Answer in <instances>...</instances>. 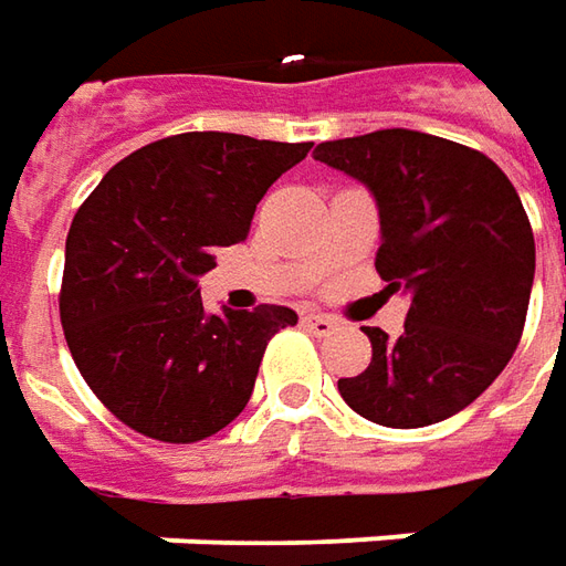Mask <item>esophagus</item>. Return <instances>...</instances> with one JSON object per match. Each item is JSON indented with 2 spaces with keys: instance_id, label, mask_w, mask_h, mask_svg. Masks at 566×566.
<instances>
[{
  "instance_id": "1",
  "label": "esophagus",
  "mask_w": 566,
  "mask_h": 566,
  "mask_svg": "<svg viewBox=\"0 0 566 566\" xmlns=\"http://www.w3.org/2000/svg\"><path fill=\"white\" fill-rule=\"evenodd\" d=\"M302 326L323 338V335H333L338 323H335L333 317H326V314H317V311H305V314H302Z\"/></svg>"
}]
</instances>
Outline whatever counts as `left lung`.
Segmentation results:
<instances>
[{
	"label": "left lung",
	"mask_w": 566,
	"mask_h": 566,
	"mask_svg": "<svg viewBox=\"0 0 566 566\" xmlns=\"http://www.w3.org/2000/svg\"><path fill=\"white\" fill-rule=\"evenodd\" d=\"M314 159L373 193L376 271L409 295L400 338L366 326L373 364L338 391L385 428L450 419L493 385L524 333L536 245L517 190L484 154L412 128L323 142Z\"/></svg>",
	"instance_id": "1"
}]
</instances>
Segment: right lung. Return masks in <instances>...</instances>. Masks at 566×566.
I'll return each instance as SVG.
<instances>
[{"mask_svg": "<svg viewBox=\"0 0 566 566\" xmlns=\"http://www.w3.org/2000/svg\"><path fill=\"white\" fill-rule=\"evenodd\" d=\"M314 144L185 132L116 163L67 233L61 323L82 379L119 422L166 443L231 424L283 305L206 314L200 276L243 243L255 206Z\"/></svg>", "mask_w": 566, "mask_h": 566, "instance_id": "add662e5", "label": "right lung"}]
</instances>
